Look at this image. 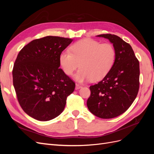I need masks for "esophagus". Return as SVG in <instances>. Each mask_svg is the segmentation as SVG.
Here are the masks:
<instances>
[{
	"mask_svg": "<svg viewBox=\"0 0 154 154\" xmlns=\"http://www.w3.org/2000/svg\"><path fill=\"white\" fill-rule=\"evenodd\" d=\"M82 87V85H79V84H76V87H75V89H76V90H78V89H80V88H81Z\"/></svg>",
	"mask_w": 154,
	"mask_h": 154,
	"instance_id": "34e87169",
	"label": "esophagus"
}]
</instances>
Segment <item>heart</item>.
Instances as JSON below:
<instances>
[{
    "label": "heart",
    "instance_id": "1",
    "mask_svg": "<svg viewBox=\"0 0 154 154\" xmlns=\"http://www.w3.org/2000/svg\"><path fill=\"white\" fill-rule=\"evenodd\" d=\"M71 52L62 51L59 62L63 72L71 76L80 68L74 76L78 82L98 81L104 78L113 67L116 50L110 43L100 44L96 40L86 38L74 43Z\"/></svg>",
    "mask_w": 154,
    "mask_h": 154
}]
</instances>
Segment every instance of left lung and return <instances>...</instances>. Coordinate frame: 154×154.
<instances>
[{"label": "left lung", "instance_id": "8db88e82", "mask_svg": "<svg viewBox=\"0 0 154 154\" xmlns=\"http://www.w3.org/2000/svg\"><path fill=\"white\" fill-rule=\"evenodd\" d=\"M108 39L116 50V60L109 72L90 87L87 105L91 112L102 119L122 114L132 104L139 88V62L129 44L115 35H97Z\"/></svg>", "mask_w": 154, "mask_h": 154}]
</instances>
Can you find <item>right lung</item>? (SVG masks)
<instances>
[{
	"label": "right lung",
	"mask_w": 154,
	"mask_h": 154,
	"mask_svg": "<svg viewBox=\"0 0 154 154\" xmlns=\"http://www.w3.org/2000/svg\"><path fill=\"white\" fill-rule=\"evenodd\" d=\"M72 40L45 36L31 41L18 53L12 72L13 86L18 103L31 118L46 122L63 112L75 83L59 68V56Z\"/></svg>",
	"instance_id": "right-lung-1"
}]
</instances>
